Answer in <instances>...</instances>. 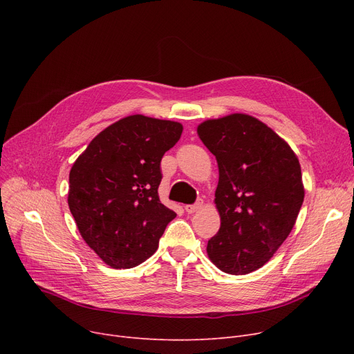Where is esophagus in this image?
<instances>
[{"instance_id":"obj_1","label":"esophagus","mask_w":354,"mask_h":354,"mask_svg":"<svg viewBox=\"0 0 354 354\" xmlns=\"http://www.w3.org/2000/svg\"><path fill=\"white\" fill-rule=\"evenodd\" d=\"M201 207H202V201L199 199L196 203H192V205H187V207H185V211H187L188 214H194V212H196L198 209H201Z\"/></svg>"}]
</instances>
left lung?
Listing matches in <instances>:
<instances>
[{
	"instance_id": "obj_1",
	"label": "left lung",
	"mask_w": 354,
	"mask_h": 354,
	"mask_svg": "<svg viewBox=\"0 0 354 354\" xmlns=\"http://www.w3.org/2000/svg\"><path fill=\"white\" fill-rule=\"evenodd\" d=\"M198 135L219 169L221 227L208 241V257L224 272H252L280 248L299 216L304 201L300 162L272 129L248 115L207 120Z\"/></svg>"
}]
</instances>
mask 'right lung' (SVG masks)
<instances>
[{
	"mask_svg": "<svg viewBox=\"0 0 354 354\" xmlns=\"http://www.w3.org/2000/svg\"><path fill=\"white\" fill-rule=\"evenodd\" d=\"M182 124L142 115L110 124L74 162L68 208L87 243L111 268L151 257L176 214L160 203V160Z\"/></svg>",
	"mask_w": 354,
	"mask_h": 354,
	"instance_id": "obj_1",
	"label": "right lung"
}]
</instances>
